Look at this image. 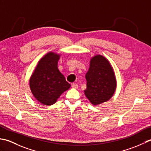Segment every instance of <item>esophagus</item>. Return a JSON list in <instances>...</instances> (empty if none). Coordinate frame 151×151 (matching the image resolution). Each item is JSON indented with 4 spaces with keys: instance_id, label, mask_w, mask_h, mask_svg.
I'll return each instance as SVG.
<instances>
[{
    "instance_id": "34e87169",
    "label": "esophagus",
    "mask_w": 151,
    "mask_h": 151,
    "mask_svg": "<svg viewBox=\"0 0 151 151\" xmlns=\"http://www.w3.org/2000/svg\"><path fill=\"white\" fill-rule=\"evenodd\" d=\"M72 87L73 88H78V84H76V83H72Z\"/></svg>"
}]
</instances>
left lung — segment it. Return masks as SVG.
I'll use <instances>...</instances> for the list:
<instances>
[{
	"label": "left lung",
	"instance_id": "obj_1",
	"mask_svg": "<svg viewBox=\"0 0 151 151\" xmlns=\"http://www.w3.org/2000/svg\"><path fill=\"white\" fill-rule=\"evenodd\" d=\"M85 96L94 106L109 100L115 93L116 82L109 61L98 55L91 58L88 71L85 75Z\"/></svg>",
	"mask_w": 151,
	"mask_h": 151
}]
</instances>
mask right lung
<instances>
[{
    "mask_svg": "<svg viewBox=\"0 0 151 151\" xmlns=\"http://www.w3.org/2000/svg\"><path fill=\"white\" fill-rule=\"evenodd\" d=\"M60 55L50 52L38 62L30 79V88L37 100L44 105L55 104L64 91L70 87L58 69Z\"/></svg>",
    "mask_w": 151,
    "mask_h": 151,
    "instance_id": "right-lung-1",
    "label": "right lung"
}]
</instances>
